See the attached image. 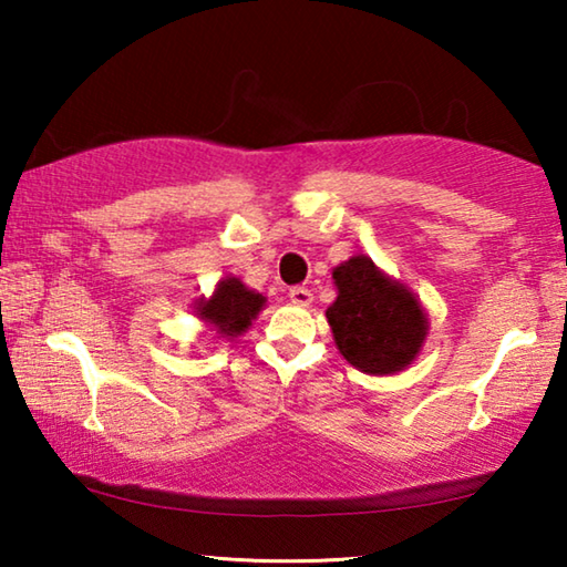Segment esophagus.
<instances>
[{"mask_svg": "<svg viewBox=\"0 0 567 567\" xmlns=\"http://www.w3.org/2000/svg\"><path fill=\"white\" fill-rule=\"evenodd\" d=\"M290 300L297 305V307H307L312 302V292L307 290V287H290Z\"/></svg>", "mask_w": 567, "mask_h": 567, "instance_id": "esophagus-1", "label": "esophagus"}]
</instances>
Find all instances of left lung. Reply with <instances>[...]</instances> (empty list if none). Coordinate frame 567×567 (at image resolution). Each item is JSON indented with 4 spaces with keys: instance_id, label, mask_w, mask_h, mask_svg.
I'll return each instance as SVG.
<instances>
[{
    "instance_id": "1",
    "label": "left lung",
    "mask_w": 567,
    "mask_h": 567,
    "mask_svg": "<svg viewBox=\"0 0 567 567\" xmlns=\"http://www.w3.org/2000/svg\"><path fill=\"white\" fill-rule=\"evenodd\" d=\"M332 280L338 300L324 315L342 358L368 375H395L412 364L427 338L417 297L364 255L334 267Z\"/></svg>"
}]
</instances>
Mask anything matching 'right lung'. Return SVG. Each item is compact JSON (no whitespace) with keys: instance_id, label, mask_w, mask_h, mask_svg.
Masks as SVG:
<instances>
[{"instance_id":"add662e5","label":"right lung","mask_w":567,"mask_h":567,"mask_svg":"<svg viewBox=\"0 0 567 567\" xmlns=\"http://www.w3.org/2000/svg\"><path fill=\"white\" fill-rule=\"evenodd\" d=\"M265 302V297L245 287L239 282V277H225V280L217 282L213 297L197 300L195 312L199 320L213 324L219 338L233 340L237 334L247 332Z\"/></svg>"}]
</instances>
